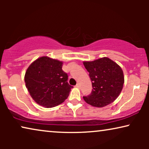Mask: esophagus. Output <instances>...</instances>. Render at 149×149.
<instances>
[{
  "mask_svg": "<svg viewBox=\"0 0 149 149\" xmlns=\"http://www.w3.org/2000/svg\"><path fill=\"white\" fill-rule=\"evenodd\" d=\"M75 87H77V88H79V87H80V85H79V84H77L76 86H75Z\"/></svg>",
  "mask_w": 149,
  "mask_h": 149,
  "instance_id": "1",
  "label": "esophagus"
}]
</instances>
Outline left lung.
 Returning a JSON list of instances; mask_svg holds the SVG:
<instances>
[{
  "instance_id": "1",
  "label": "left lung",
  "mask_w": 149,
  "mask_h": 149,
  "mask_svg": "<svg viewBox=\"0 0 149 149\" xmlns=\"http://www.w3.org/2000/svg\"><path fill=\"white\" fill-rule=\"evenodd\" d=\"M83 64L89 72L92 91L83 96L88 104L102 108L113 102L121 93L124 83L123 70L107 57L93 61H85Z\"/></svg>"
}]
</instances>
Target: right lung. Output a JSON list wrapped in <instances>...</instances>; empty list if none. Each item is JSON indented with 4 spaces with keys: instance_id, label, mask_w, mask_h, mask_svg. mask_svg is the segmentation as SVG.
<instances>
[{
    "instance_id": "right-lung-1",
    "label": "right lung",
    "mask_w": 149,
    "mask_h": 149,
    "mask_svg": "<svg viewBox=\"0 0 149 149\" xmlns=\"http://www.w3.org/2000/svg\"><path fill=\"white\" fill-rule=\"evenodd\" d=\"M63 62L47 56L40 57L28 66L24 81L34 102L45 108L56 107L67 99L71 86Z\"/></svg>"
}]
</instances>
